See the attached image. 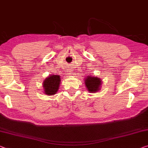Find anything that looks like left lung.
Instances as JSON below:
<instances>
[{
    "mask_svg": "<svg viewBox=\"0 0 148 148\" xmlns=\"http://www.w3.org/2000/svg\"><path fill=\"white\" fill-rule=\"evenodd\" d=\"M85 85L90 92H97L99 90V87L101 85V79L98 77L87 76L85 79Z\"/></svg>",
    "mask_w": 148,
    "mask_h": 148,
    "instance_id": "8db88e82",
    "label": "left lung"
}]
</instances>
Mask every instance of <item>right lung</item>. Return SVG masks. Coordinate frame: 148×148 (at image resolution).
Segmentation results:
<instances>
[{"label":"right lung","instance_id":"1","mask_svg":"<svg viewBox=\"0 0 148 148\" xmlns=\"http://www.w3.org/2000/svg\"><path fill=\"white\" fill-rule=\"evenodd\" d=\"M60 76L53 75H50L44 82L43 86L44 87V92L47 95H52L56 94L59 89L60 84Z\"/></svg>","mask_w":148,"mask_h":148}]
</instances>
